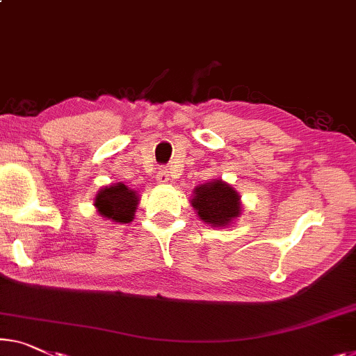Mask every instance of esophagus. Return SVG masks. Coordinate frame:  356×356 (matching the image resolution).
Returning <instances> with one entry per match:
<instances>
[{
    "label": "esophagus",
    "instance_id": "34e87169",
    "mask_svg": "<svg viewBox=\"0 0 356 356\" xmlns=\"http://www.w3.org/2000/svg\"><path fill=\"white\" fill-rule=\"evenodd\" d=\"M156 182L158 184H168L169 182V171L166 168H160L156 172Z\"/></svg>",
    "mask_w": 356,
    "mask_h": 356
}]
</instances>
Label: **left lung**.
Returning <instances> with one entry per match:
<instances>
[{
  "label": "left lung",
  "mask_w": 356,
  "mask_h": 356,
  "mask_svg": "<svg viewBox=\"0 0 356 356\" xmlns=\"http://www.w3.org/2000/svg\"><path fill=\"white\" fill-rule=\"evenodd\" d=\"M192 206L200 219L212 227L230 225L241 214L240 195L232 185L217 179L193 190Z\"/></svg>",
  "instance_id": "obj_1"
}]
</instances>
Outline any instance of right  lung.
I'll list each match as a JSON object with an SVG mask.
<instances>
[{
	"label": "right lung",
	"mask_w": 356,
	"mask_h": 356,
	"mask_svg": "<svg viewBox=\"0 0 356 356\" xmlns=\"http://www.w3.org/2000/svg\"><path fill=\"white\" fill-rule=\"evenodd\" d=\"M137 204V193L121 182L100 188L94 200L99 214L118 224H129L134 219Z\"/></svg>",
	"instance_id": "add662e5"
}]
</instances>
